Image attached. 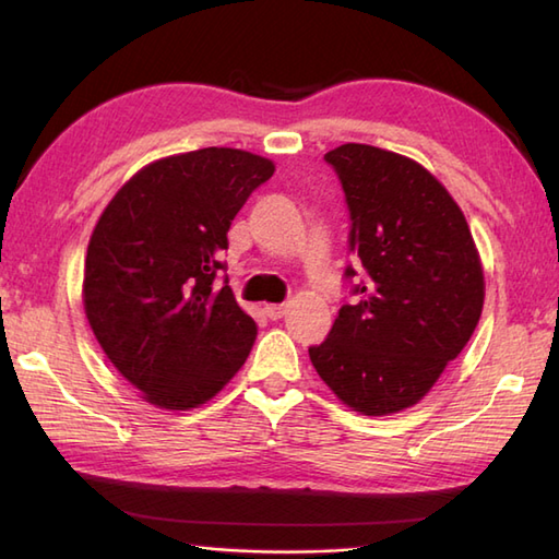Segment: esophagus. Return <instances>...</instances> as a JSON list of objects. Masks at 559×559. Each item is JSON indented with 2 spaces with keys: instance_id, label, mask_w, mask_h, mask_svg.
<instances>
[{
  "instance_id": "obj_1",
  "label": "esophagus",
  "mask_w": 559,
  "mask_h": 559,
  "mask_svg": "<svg viewBox=\"0 0 559 559\" xmlns=\"http://www.w3.org/2000/svg\"><path fill=\"white\" fill-rule=\"evenodd\" d=\"M264 312L269 319H273V322H278V319H283V314H286V305H266Z\"/></svg>"
}]
</instances>
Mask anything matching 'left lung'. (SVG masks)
<instances>
[{
	"label": "left lung",
	"mask_w": 559,
	"mask_h": 559,
	"mask_svg": "<svg viewBox=\"0 0 559 559\" xmlns=\"http://www.w3.org/2000/svg\"><path fill=\"white\" fill-rule=\"evenodd\" d=\"M324 160L350 213V302L310 360L329 389L365 415L418 403L466 346L483 312L476 242L456 201L423 165L343 144Z\"/></svg>",
	"instance_id": "left-lung-1"
}]
</instances>
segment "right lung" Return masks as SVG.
<instances>
[{"label": "right lung", "instance_id": "1", "mask_svg": "<svg viewBox=\"0 0 559 559\" xmlns=\"http://www.w3.org/2000/svg\"><path fill=\"white\" fill-rule=\"evenodd\" d=\"M273 163L199 148L146 165L103 211L83 310L110 362L153 406L197 408L245 365L257 324L221 273L228 230Z\"/></svg>", "mask_w": 559, "mask_h": 559}]
</instances>
